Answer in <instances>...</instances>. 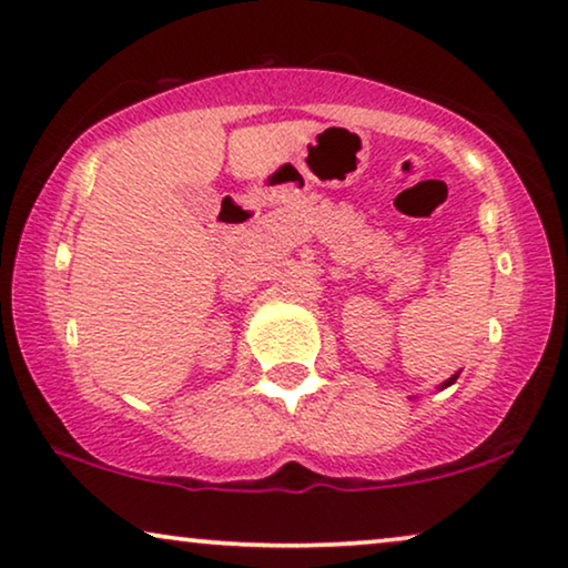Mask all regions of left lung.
<instances>
[{
  "label": "left lung",
  "mask_w": 568,
  "mask_h": 568,
  "mask_svg": "<svg viewBox=\"0 0 568 568\" xmlns=\"http://www.w3.org/2000/svg\"><path fill=\"white\" fill-rule=\"evenodd\" d=\"M457 376H459V374H455V376H449V379L442 384V389H447V387H449V384H455V382H457Z\"/></svg>",
  "instance_id": "left-lung-1"
}]
</instances>
